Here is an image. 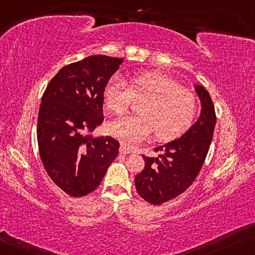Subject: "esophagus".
Listing matches in <instances>:
<instances>
[{
  "mask_svg": "<svg viewBox=\"0 0 255 255\" xmlns=\"http://www.w3.org/2000/svg\"><path fill=\"white\" fill-rule=\"evenodd\" d=\"M120 152L122 155H127V154H131V152H133V149L131 147H128V144H124V143H122L121 144V147H120Z\"/></svg>",
  "mask_w": 255,
  "mask_h": 255,
  "instance_id": "34e87169",
  "label": "esophagus"
}]
</instances>
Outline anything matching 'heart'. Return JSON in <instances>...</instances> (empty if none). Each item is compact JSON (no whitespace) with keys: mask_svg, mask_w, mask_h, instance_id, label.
Listing matches in <instances>:
<instances>
[{"mask_svg":"<svg viewBox=\"0 0 255 255\" xmlns=\"http://www.w3.org/2000/svg\"><path fill=\"white\" fill-rule=\"evenodd\" d=\"M133 99H142L138 105L139 114L123 116L106 124L108 134L127 143L139 142L152 130L159 140L177 138L189 128L197 114L195 93L158 72L136 73L128 85L119 76L107 81L104 104L109 112L123 114Z\"/></svg>","mask_w":255,"mask_h":255,"instance_id":"heart-1","label":"heart"}]
</instances>
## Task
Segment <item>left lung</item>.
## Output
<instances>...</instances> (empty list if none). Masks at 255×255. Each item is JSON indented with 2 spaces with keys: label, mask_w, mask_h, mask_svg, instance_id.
<instances>
[{
  "label": "left lung",
  "mask_w": 255,
  "mask_h": 255,
  "mask_svg": "<svg viewBox=\"0 0 255 255\" xmlns=\"http://www.w3.org/2000/svg\"><path fill=\"white\" fill-rule=\"evenodd\" d=\"M201 116L181 138L155 148L158 157L142 155L144 168L134 179L138 194L152 205L163 204L182 194L195 181L205 162L215 127L214 105L210 93L196 85Z\"/></svg>",
  "instance_id": "left-lung-1"
}]
</instances>
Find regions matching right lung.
Returning a JSON list of instances; mask_svg holds the SVG:
<instances>
[{
  "label": "right lung",
  "instance_id": "obj_1",
  "mask_svg": "<svg viewBox=\"0 0 255 255\" xmlns=\"http://www.w3.org/2000/svg\"><path fill=\"white\" fill-rule=\"evenodd\" d=\"M122 58L90 56L62 67L42 96L37 143L46 173L73 197L92 193L119 155L112 136L92 138L104 122V88Z\"/></svg>",
  "mask_w": 255,
  "mask_h": 255
}]
</instances>
